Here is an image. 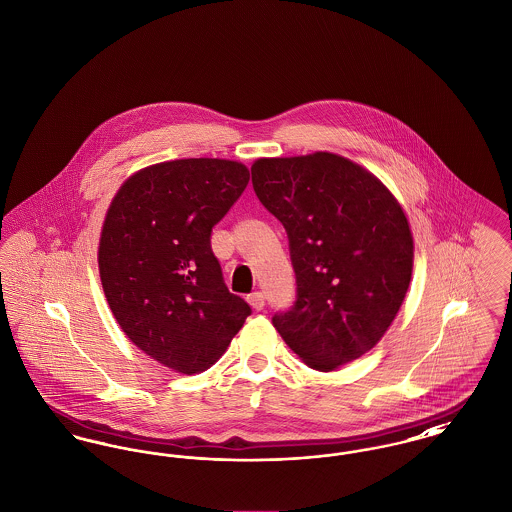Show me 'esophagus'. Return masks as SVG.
<instances>
[{
	"label": "esophagus",
	"mask_w": 512,
	"mask_h": 512,
	"mask_svg": "<svg viewBox=\"0 0 512 512\" xmlns=\"http://www.w3.org/2000/svg\"><path fill=\"white\" fill-rule=\"evenodd\" d=\"M246 299H248L250 307L256 308V310H262L264 305H266V297H264L262 291H254V293H250Z\"/></svg>",
	"instance_id": "34e87169"
}]
</instances>
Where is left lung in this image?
<instances>
[{
	"label": "left lung",
	"instance_id": "1",
	"mask_svg": "<svg viewBox=\"0 0 512 512\" xmlns=\"http://www.w3.org/2000/svg\"><path fill=\"white\" fill-rule=\"evenodd\" d=\"M254 192L285 227L297 301L273 316L310 369L330 373L371 351L408 293L413 235L394 194L365 167L328 151L264 157Z\"/></svg>",
	"mask_w": 512,
	"mask_h": 512
}]
</instances>
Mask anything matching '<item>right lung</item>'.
Instances as JSON below:
<instances>
[{
	"label": "right lung",
	"mask_w": 512,
	"mask_h": 512,
	"mask_svg": "<svg viewBox=\"0 0 512 512\" xmlns=\"http://www.w3.org/2000/svg\"><path fill=\"white\" fill-rule=\"evenodd\" d=\"M248 180L239 161H165L126 178L106 209L99 273L108 307L136 347L176 373L209 369L250 314L209 242Z\"/></svg>",
	"instance_id": "1"
}]
</instances>
